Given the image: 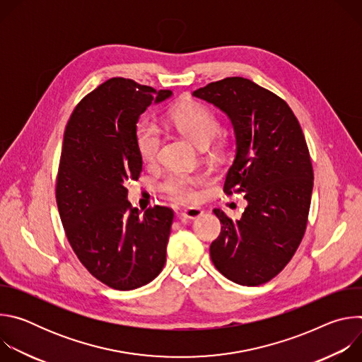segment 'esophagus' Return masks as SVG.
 <instances>
[{"mask_svg": "<svg viewBox=\"0 0 362 362\" xmlns=\"http://www.w3.org/2000/svg\"><path fill=\"white\" fill-rule=\"evenodd\" d=\"M203 215V211L200 208H186L183 212H182V216L186 218V219H197Z\"/></svg>", "mask_w": 362, "mask_h": 362, "instance_id": "obj_1", "label": "esophagus"}]
</instances>
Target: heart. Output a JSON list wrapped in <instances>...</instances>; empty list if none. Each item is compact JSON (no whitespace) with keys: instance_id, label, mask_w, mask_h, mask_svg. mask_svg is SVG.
<instances>
[{"instance_id":"b5f03b06","label":"heart","mask_w":362,"mask_h":362,"mask_svg":"<svg viewBox=\"0 0 362 362\" xmlns=\"http://www.w3.org/2000/svg\"><path fill=\"white\" fill-rule=\"evenodd\" d=\"M170 123L190 139L199 147L208 146L219 132V120L216 115L199 101H185L170 110ZM136 148L143 162L151 163L156 160L162 144V132L153 122L144 120L136 127ZM206 182L203 175H190L176 172L168 175L159 189L175 200L194 202L199 197V186Z\"/></svg>"}]
</instances>
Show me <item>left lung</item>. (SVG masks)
Wrapping results in <instances>:
<instances>
[{"instance_id":"1","label":"left lung","mask_w":362,"mask_h":362,"mask_svg":"<svg viewBox=\"0 0 362 362\" xmlns=\"http://www.w3.org/2000/svg\"><path fill=\"white\" fill-rule=\"evenodd\" d=\"M193 95L229 117L236 153L223 190L247 202L239 221L214 211L222 229L212 262L229 281L257 286L286 267L306 229L314 170L305 136L286 103L247 78L209 83Z\"/></svg>"}]
</instances>
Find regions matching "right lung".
Returning a JSON list of instances; mask_svg holds the SVG:
<instances>
[{
  "label": "right lung",
  "mask_w": 362,
  "mask_h": 362,
  "mask_svg": "<svg viewBox=\"0 0 362 362\" xmlns=\"http://www.w3.org/2000/svg\"><path fill=\"white\" fill-rule=\"evenodd\" d=\"M170 95L110 78L78 103L64 132L56 183L62 223L78 261L113 289L151 282L166 262L173 211L154 206L140 216L126 183L139 179L143 165L134 141L139 117Z\"/></svg>",
  "instance_id": "right-lung-1"
}]
</instances>
